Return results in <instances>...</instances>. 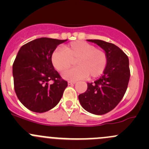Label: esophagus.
<instances>
[{
  "label": "esophagus",
  "instance_id": "34e87169",
  "mask_svg": "<svg viewBox=\"0 0 149 149\" xmlns=\"http://www.w3.org/2000/svg\"><path fill=\"white\" fill-rule=\"evenodd\" d=\"M76 84V82L75 81H68V85L69 86H72V85H73V84Z\"/></svg>",
  "mask_w": 149,
  "mask_h": 149
}]
</instances>
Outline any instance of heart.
Returning <instances> with one entry per match:
<instances>
[{
  "label": "heart",
  "instance_id": "obj_1",
  "mask_svg": "<svg viewBox=\"0 0 149 149\" xmlns=\"http://www.w3.org/2000/svg\"><path fill=\"white\" fill-rule=\"evenodd\" d=\"M76 61L77 67L63 73V77L72 81L87 79H95L102 75L107 65L106 52L84 41H76L57 49L51 55L53 67L59 72H64Z\"/></svg>",
  "mask_w": 149,
  "mask_h": 149
}]
</instances>
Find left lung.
<instances>
[{
    "mask_svg": "<svg viewBox=\"0 0 149 149\" xmlns=\"http://www.w3.org/2000/svg\"><path fill=\"white\" fill-rule=\"evenodd\" d=\"M106 52L108 62L104 74L94 83L87 84V89L79 95L85 110L101 115L110 112L124 97L128 85L130 72L126 54L112 43L100 40H87Z\"/></svg>",
    "mask_w": 149,
    "mask_h": 149,
    "instance_id": "left-lung-1",
    "label": "left lung"
}]
</instances>
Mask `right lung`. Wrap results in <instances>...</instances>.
<instances>
[{
	"mask_svg": "<svg viewBox=\"0 0 149 149\" xmlns=\"http://www.w3.org/2000/svg\"><path fill=\"white\" fill-rule=\"evenodd\" d=\"M65 41L36 39L18 52L13 64L14 90L19 101L32 112L42 113L55 107L68 86L51 62L52 52Z\"/></svg>",
	"mask_w": 149,
	"mask_h": 149,
	"instance_id": "1",
	"label": "right lung"
}]
</instances>
